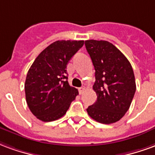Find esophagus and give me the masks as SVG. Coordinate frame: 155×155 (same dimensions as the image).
Wrapping results in <instances>:
<instances>
[{"label":"esophagus","instance_id":"obj_1","mask_svg":"<svg viewBox=\"0 0 155 155\" xmlns=\"http://www.w3.org/2000/svg\"><path fill=\"white\" fill-rule=\"evenodd\" d=\"M84 91H85V87H80L79 88V94L82 95L83 92H84Z\"/></svg>","mask_w":155,"mask_h":155}]
</instances>
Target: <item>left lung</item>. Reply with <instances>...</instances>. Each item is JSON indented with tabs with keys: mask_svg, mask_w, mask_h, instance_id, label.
Masks as SVG:
<instances>
[{
	"mask_svg": "<svg viewBox=\"0 0 155 155\" xmlns=\"http://www.w3.org/2000/svg\"><path fill=\"white\" fill-rule=\"evenodd\" d=\"M85 46L96 71L93 90L97 96L87 114L97 122L115 123L129 110L136 90L131 64L110 42L90 39Z\"/></svg>",
	"mask_w": 155,
	"mask_h": 155,
	"instance_id": "obj_1",
	"label": "left lung"
}]
</instances>
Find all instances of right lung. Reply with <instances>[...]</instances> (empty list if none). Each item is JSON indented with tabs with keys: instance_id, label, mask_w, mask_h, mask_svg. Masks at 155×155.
<instances>
[{
	"instance_id": "1",
	"label": "right lung",
	"mask_w": 155,
	"mask_h": 155,
	"mask_svg": "<svg viewBox=\"0 0 155 155\" xmlns=\"http://www.w3.org/2000/svg\"><path fill=\"white\" fill-rule=\"evenodd\" d=\"M84 45L83 40H58L36 58L25 83V98L33 115L48 122L64 116L78 95L70 87L67 65Z\"/></svg>"
}]
</instances>
